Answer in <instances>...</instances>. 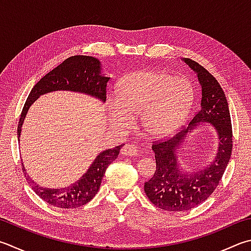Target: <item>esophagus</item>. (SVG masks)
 <instances>
[{
    "mask_svg": "<svg viewBox=\"0 0 251 251\" xmlns=\"http://www.w3.org/2000/svg\"><path fill=\"white\" fill-rule=\"evenodd\" d=\"M121 154L125 156H136L140 154V152L136 146L132 144H126L124 146V149L121 150Z\"/></svg>",
    "mask_w": 251,
    "mask_h": 251,
    "instance_id": "1",
    "label": "esophagus"
}]
</instances>
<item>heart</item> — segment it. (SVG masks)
Segmentation results:
<instances>
[{"label":"heart","mask_w":251,"mask_h":251,"mask_svg":"<svg viewBox=\"0 0 251 251\" xmlns=\"http://www.w3.org/2000/svg\"><path fill=\"white\" fill-rule=\"evenodd\" d=\"M195 101L191 83L163 71L140 70L122 77L116 99L108 102L113 122L130 129L139 117L142 132L151 139L168 136L180 127Z\"/></svg>","instance_id":"obj_1"}]
</instances>
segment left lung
Wrapping results in <instances>:
<instances>
[{"label": "left lung", "instance_id": "8db88e82", "mask_svg": "<svg viewBox=\"0 0 251 251\" xmlns=\"http://www.w3.org/2000/svg\"><path fill=\"white\" fill-rule=\"evenodd\" d=\"M198 76L202 89L201 108L187 129L170 140L152 146L156 172L144 183L150 201L164 211H187L201 204L219 184L229 162L233 133L228 102L220 83L209 71L191 59H181ZM203 123L214 127L218 138V151L214 160L205 167L192 171L182 170L177 153L188 134Z\"/></svg>", "mask_w": 251, "mask_h": 251}]
</instances>
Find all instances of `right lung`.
<instances>
[{"mask_svg":"<svg viewBox=\"0 0 251 251\" xmlns=\"http://www.w3.org/2000/svg\"><path fill=\"white\" fill-rule=\"evenodd\" d=\"M109 78L101 72L100 61L93 56L74 55L64 60L55 69L46 74L28 95L18 122V140L21 138L22 126L28 110L41 95L56 91L75 92L95 97L101 102H105L106 86ZM122 145H118L102 151L78 180L64 188L40 187L26 174L24 164H22L23 172L27 175V180L29 181L32 190L42 200L56 207L76 209L86 204L95 197L107 167L118 157Z\"/></svg>","mask_w":251,"mask_h":251,"instance_id":"add662e5","label":"right lung"}]
</instances>
